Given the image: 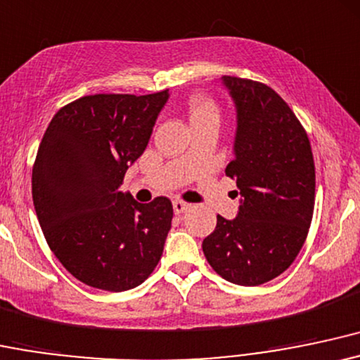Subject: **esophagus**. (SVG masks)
<instances>
[{
    "label": "esophagus",
    "instance_id": "esophagus-1",
    "mask_svg": "<svg viewBox=\"0 0 360 360\" xmlns=\"http://www.w3.org/2000/svg\"><path fill=\"white\" fill-rule=\"evenodd\" d=\"M191 207H192V204H188V202H185V200L173 202V211H175V214H181V212L188 211Z\"/></svg>",
    "mask_w": 360,
    "mask_h": 360
}]
</instances>
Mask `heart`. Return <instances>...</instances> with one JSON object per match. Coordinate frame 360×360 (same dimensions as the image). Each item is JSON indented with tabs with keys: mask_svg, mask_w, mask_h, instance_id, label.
I'll return each instance as SVG.
<instances>
[{
	"mask_svg": "<svg viewBox=\"0 0 360 360\" xmlns=\"http://www.w3.org/2000/svg\"><path fill=\"white\" fill-rule=\"evenodd\" d=\"M188 119L191 124L205 122V120L219 122V107L209 96L195 95L188 100Z\"/></svg>",
	"mask_w": 360,
	"mask_h": 360,
	"instance_id": "b5f03b06",
	"label": "heart"
}]
</instances>
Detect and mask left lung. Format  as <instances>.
<instances>
[{
    "mask_svg": "<svg viewBox=\"0 0 360 360\" xmlns=\"http://www.w3.org/2000/svg\"><path fill=\"white\" fill-rule=\"evenodd\" d=\"M238 112L234 160L236 219L217 216L202 241L214 272L240 285H260L285 272L308 236L314 209V160L304 127L265 83L223 76Z\"/></svg>",
    "mask_w": 360,
    "mask_h": 360,
    "instance_id": "left-lung-1",
    "label": "left lung"
}]
</instances>
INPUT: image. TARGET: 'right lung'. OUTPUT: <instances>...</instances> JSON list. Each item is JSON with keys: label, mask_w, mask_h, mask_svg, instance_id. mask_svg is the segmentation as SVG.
I'll use <instances>...</instances> for the list:
<instances>
[{"label": "right lung", "mask_w": 360, "mask_h": 360, "mask_svg": "<svg viewBox=\"0 0 360 360\" xmlns=\"http://www.w3.org/2000/svg\"><path fill=\"white\" fill-rule=\"evenodd\" d=\"M167 100L168 90L82 96L59 108L40 141L32 168L40 228L63 267L90 288H136L163 253L172 200L139 204L119 188Z\"/></svg>", "instance_id": "right-lung-1"}]
</instances>
